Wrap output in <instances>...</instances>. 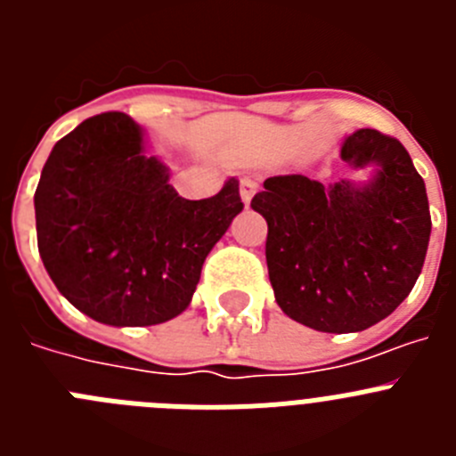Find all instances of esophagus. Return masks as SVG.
Listing matches in <instances>:
<instances>
[{
    "mask_svg": "<svg viewBox=\"0 0 456 456\" xmlns=\"http://www.w3.org/2000/svg\"><path fill=\"white\" fill-rule=\"evenodd\" d=\"M256 189H257V184L253 183L251 178H241L240 180V196H241V200H244V205H247V208H248V203H251Z\"/></svg>",
    "mask_w": 456,
    "mask_h": 456,
    "instance_id": "esophagus-1",
    "label": "esophagus"
}]
</instances>
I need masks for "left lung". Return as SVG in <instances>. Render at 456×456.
Instances as JSON below:
<instances>
[{
  "label": "left lung",
  "instance_id": "obj_1",
  "mask_svg": "<svg viewBox=\"0 0 456 456\" xmlns=\"http://www.w3.org/2000/svg\"><path fill=\"white\" fill-rule=\"evenodd\" d=\"M342 162L377 167L365 187L299 173L265 180L251 208L267 221L269 281L285 315L324 333L388 317L416 285L432 232L425 180L400 141L377 130L345 139Z\"/></svg>",
  "mask_w": 456,
  "mask_h": 456
}]
</instances>
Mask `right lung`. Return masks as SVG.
Masks as SVG:
<instances>
[{
	"label": "right lung",
	"instance_id": "right-lung-1",
	"mask_svg": "<svg viewBox=\"0 0 456 456\" xmlns=\"http://www.w3.org/2000/svg\"><path fill=\"white\" fill-rule=\"evenodd\" d=\"M34 205L38 253L56 289L109 326L180 315L208 253L244 209L235 178L212 199L178 196L123 111L86 118L56 141Z\"/></svg>",
	"mask_w": 456,
	"mask_h": 456
}]
</instances>
